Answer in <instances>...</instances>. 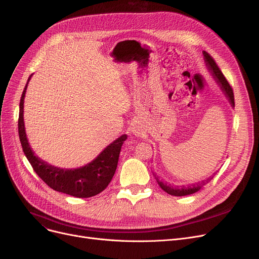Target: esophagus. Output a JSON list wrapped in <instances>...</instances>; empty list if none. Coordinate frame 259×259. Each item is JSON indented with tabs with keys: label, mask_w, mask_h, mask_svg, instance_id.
I'll return each instance as SVG.
<instances>
[{
	"label": "esophagus",
	"mask_w": 259,
	"mask_h": 259,
	"mask_svg": "<svg viewBox=\"0 0 259 259\" xmlns=\"http://www.w3.org/2000/svg\"><path fill=\"white\" fill-rule=\"evenodd\" d=\"M140 124H137V122H135V124H133L132 125V131L135 133V134H141V130H140V126H139Z\"/></svg>",
	"instance_id": "34e87169"
}]
</instances>
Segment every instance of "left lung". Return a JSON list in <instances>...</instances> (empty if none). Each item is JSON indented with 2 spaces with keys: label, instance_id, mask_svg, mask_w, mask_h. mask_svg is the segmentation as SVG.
Returning a JSON list of instances; mask_svg holds the SVG:
<instances>
[{
  "label": "left lung",
  "instance_id": "8db88e82",
  "mask_svg": "<svg viewBox=\"0 0 259 259\" xmlns=\"http://www.w3.org/2000/svg\"><path fill=\"white\" fill-rule=\"evenodd\" d=\"M203 57H205V61H206V63H207V65H208V67H209V70H211L213 76H214L215 78H217V81H219V84L221 85L223 91L226 93L228 99L230 100V103L232 104V106H234V105H235V102H234L233 89H232V87L230 86L229 81L227 80V78L225 77V75L223 74V72L221 71L220 67L217 66L216 62L214 61V59L210 56V54H209L208 52L203 51ZM215 174H216V173H214V175L210 176V178H208V179L205 180V181H202V182L197 183V184L189 185V186H187V187H186V186H181V187H179V186H176V187H175V186H171V185L168 184V183L162 182V181L158 178V176H156L155 174H154V176H155V180H156L158 186H159L162 190H164L165 192H167V193L170 194V195H174V196H185V195H190V194H193V193L199 191V190L201 189V187L207 185L208 183H210V182L213 180Z\"/></svg>",
  "mask_w": 259,
  "mask_h": 259
}]
</instances>
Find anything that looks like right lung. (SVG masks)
<instances>
[{
    "mask_svg": "<svg viewBox=\"0 0 259 259\" xmlns=\"http://www.w3.org/2000/svg\"><path fill=\"white\" fill-rule=\"evenodd\" d=\"M30 79V76L28 80ZM28 84V81H27ZM27 84L22 93L19 113V137L23 151L29 160L35 173L51 189L74 197L86 198L101 193L110 184L115 173L120 149L127 140V135H121L116 141L109 145L105 150L90 164L77 169H61L51 166L38 158L28 144L26 137L23 108Z\"/></svg>",
    "mask_w": 259,
    "mask_h": 259,
    "instance_id": "right-lung-1",
    "label": "right lung"
}]
</instances>
